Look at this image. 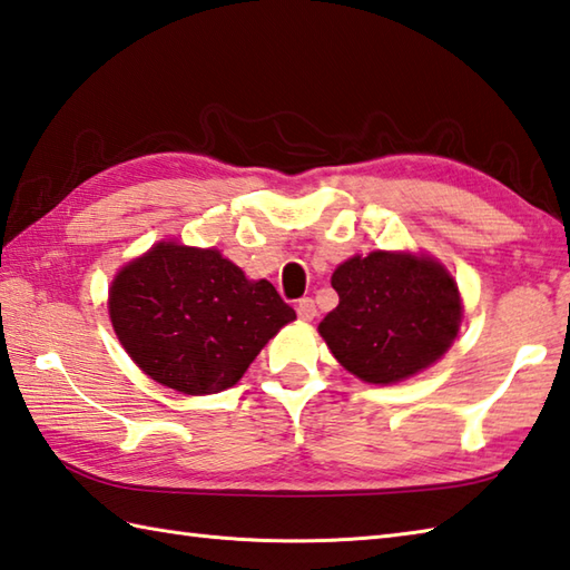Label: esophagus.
<instances>
[{
	"label": "esophagus",
	"instance_id": "34e87169",
	"mask_svg": "<svg viewBox=\"0 0 570 570\" xmlns=\"http://www.w3.org/2000/svg\"><path fill=\"white\" fill-rule=\"evenodd\" d=\"M297 317H299V320H305V322L315 320V317H317V305H315V299H312V297H302V299L297 302Z\"/></svg>",
	"mask_w": 570,
	"mask_h": 570
}]
</instances>
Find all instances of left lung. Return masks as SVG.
Wrapping results in <instances>:
<instances>
[{"label": "left lung", "instance_id": "1", "mask_svg": "<svg viewBox=\"0 0 570 570\" xmlns=\"http://www.w3.org/2000/svg\"><path fill=\"white\" fill-rule=\"evenodd\" d=\"M340 295L320 334L346 371L396 383L435 364L460 327L458 285L443 265L403 253L354 255L332 275Z\"/></svg>", "mask_w": 570, "mask_h": 570}]
</instances>
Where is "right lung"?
I'll use <instances>...</instances> for the list:
<instances>
[{
	"label": "right lung",
	"instance_id": "obj_1",
	"mask_svg": "<svg viewBox=\"0 0 570 570\" xmlns=\"http://www.w3.org/2000/svg\"><path fill=\"white\" fill-rule=\"evenodd\" d=\"M110 320L149 379L202 396L234 386L295 309L214 248L159 243L115 277Z\"/></svg>",
	"mask_w": 570,
	"mask_h": 570
}]
</instances>
